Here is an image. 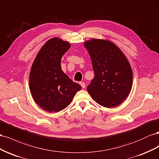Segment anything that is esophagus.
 <instances>
[{
  "mask_svg": "<svg viewBox=\"0 0 159 159\" xmlns=\"http://www.w3.org/2000/svg\"><path fill=\"white\" fill-rule=\"evenodd\" d=\"M80 86H81V87H82V88H85V83H84V82H80Z\"/></svg>",
  "mask_w": 159,
  "mask_h": 159,
  "instance_id": "obj_1",
  "label": "esophagus"
}]
</instances>
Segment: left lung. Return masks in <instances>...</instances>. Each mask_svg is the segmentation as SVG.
<instances>
[{"label":"left lung","mask_w":159,"mask_h":159,"mask_svg":"<svg viewBox=\"0 0 159 159\" xmlns=\"http://www.w3.org/2000/svg\"><path fill=\"white\" fill-rule=\"evenodd\" d=\"M94 72L87 87L89 94L100 105L116 107L128 97L132 87L133 72L124 54L108 40L92 39L84 43Z\"/></svg>","instance_id":"obj_1"}]
</instances>
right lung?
<instances>
[{
  "label": "right lung",
  "instance_id": "add662e5",
  "mask_svg": "<svg viewBox=\"0 0 159 159\" xmlns=\"http://www.w3.org/2000/svg\"><path fill=\"white\" fill-rule=\"evenodd\" d=\"M70 45L54 38L43 45L32 66L29 87L38 105L48 112H58L70 105L81 87L61 69L62 57Z\"/></svg>",
  "mask_w": 159,
  "mask_h": 159
}]
</instances>
